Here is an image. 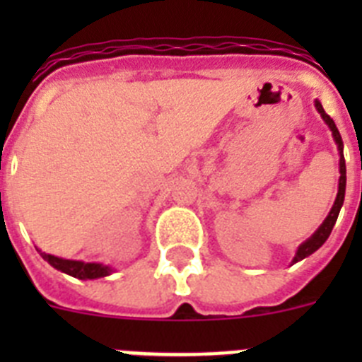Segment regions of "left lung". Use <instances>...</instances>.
I'll return each mask as SVG.
<instances>
[{
  "label": "left lung",
  "mask_w": 362,
  "mask_h": 362,
  "mask_svg": "<svg viewBox=\"0 0 362 362\" xmlns=\"http://www.w3.org/2000/svg\"><path fill=\"white\" fill-rule=\"evenodd\" d=\"M315 108H317V112L321 114L322 121H325L326 124H328V129L332 130V136H334V141L335 145H337V150H339V190H337V197H335L334 201V206H332V210L328 212V216H326V219L322 221V225L319 226L315 232L310 235L308 239H306L303 245H299V248H297L296 255H293L292 263H297V261H303L305 257H308V255H312L313 252H317L319 248H321L322 245L326 243V239L330 238L332 233V228H334L335 221H337L339 217V212H341V206H343L344 203V192H346V163H344V153H343V139H341V134H339L337 127H335L334 119H332L328 114L325 112V108H322L321 101H317L315 99Z\"/></svg>",
  "instance_id": "left-lung-1"
}]
</instances>
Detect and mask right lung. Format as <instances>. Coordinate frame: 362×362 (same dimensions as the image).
<instances>
[{
	"label": "right lung",
	"instance_id": "obj_1",
	"mask_svg": "<svg viewBox=\"0 0 362 362\" xmlns=\"http://www.w3.org/2000/svg\"><path fill=\"white\" fill-rule=\"evenodd\" d=\"M41 254V257L54 267L56 270L63 272V274H69V276L76 277V279H99V277L110 276L114 268L108 267L103 263H85V261H72V259H63L57 257V255L45 254V252L37 250Z\"/></svg>",
	"mask_w": 362,
	"mask_h": 362
}]
</instances>
